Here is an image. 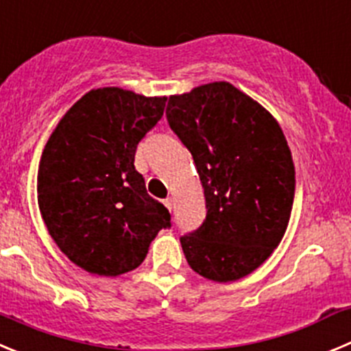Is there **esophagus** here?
I'll list each match as a JSON object with an SVG mask.
<instances>
[{"mask_svg":"<svg viewBox=\"0 0 351 351\" xmlns=\"http://www.w3.org/2000/svg\"><path fill=\"white\" fill-rule=\"evenodd\" d=\"M163 205H165L169 210H172V198H165V200H163Z\"/></svg>","mask_w":351,"mask_h":351,"instance_id":"obj_1","label":"esophagus"}]
</instances>
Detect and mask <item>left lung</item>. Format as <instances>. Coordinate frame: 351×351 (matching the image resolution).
<instances>
[{"instance_id":"obj_1","label":"left lung","mask_w":351,"mask_h":351,"mask_svg":"<svg viewBox=\"0 0 351 351\" xmlns=\"http://www.w3.org/2000/svg\"><path fill=\"white\" fill-rule=\"evenodd\" d=\"M167 121L191 153L207 215L181 237L186 261L214 282L259 268L287 230L295 172L284 132L254 99L228 82L170 95Z\"/></svg>"}]
</instances>
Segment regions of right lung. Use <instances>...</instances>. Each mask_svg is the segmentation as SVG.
Wrapping results in <instances>:
<instances>
[{"label":"right lung","mask_w":351,"mask_h":351,"mask_svg":"<svg viewBox=\"0 0 351 351\" xmlns=\"http://www.w3.org/2000/svg\"><path fill=\"white\" fill-rule=\"evenodd\" d=\"M167 97L118 86L90 90L62 117L41 154L38 205L59 249L88 273L136 269L170 214L134 167L137 144Z\"/></svg>","instance_id":"obj_1"}]
</instances>
